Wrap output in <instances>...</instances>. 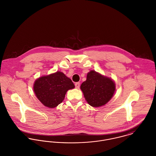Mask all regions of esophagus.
Masks as SVG:
<instances>
[{
    "instance_id": "obj_1",
    "label": "esophagus",
    "mask_w": 156,
    "mask_h": 156,
    "mask_svg": "<svg viewBox=\"0 0 156 156\" xmlns=\"http://www.w3.org/2000/svg\"><path fill=\"white\" fill-rule=\"evenodd\" d=\"M75 87H76V88H79V87H80V83L79 82H76V83H75Z\"/></svg>"
}]
</instances>
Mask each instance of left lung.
<instances>
[{
    "label": "left lung",
    "instance_id": "left-lung-1",
    "mask_svg": "<svg viewBox=\"0 0 156 156\" xmlns=\"http://www.w3.org/2000/svg\"><path fill=\"white\" fill-rule=\"evenodd\" d=\"M80 89L88 104L93 107H99L107 104L112 98L115 84L110 78L91 70L87 74V80Z\"/></svg>",
    "mask_w": 156,
    "mask_h": 156
}]
</instances>
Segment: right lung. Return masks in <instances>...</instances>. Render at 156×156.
Masks as SVG:
<instances>
[{"mask_svg": "<svg viewBox=\"0 0 156 156\" xmlns=\"http://www.w3.org/2000/svg\"><path fill=\"white\" fill-rule=\"evenodd\" d=\"M74 87L69 78L62 72L57 71L36 79L33 89L37 98L42 104L53 108L63 102L67 91Z\"/></svg>", "mask_w": 156, "mask_h": 156, "instance_id": "add662e5", "label": "right lung"}]
</instances>
